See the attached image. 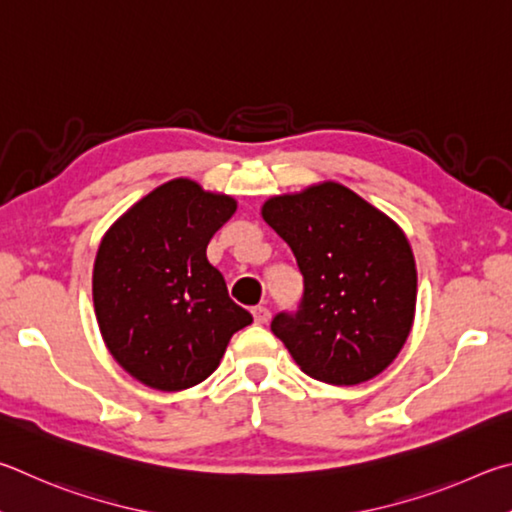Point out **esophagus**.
Listing matches in <instances>:
<instances>
[{"label":"esophagus","instance_id":"esophagus-1","mask_svg":"<svg viewBox=\"0 0 512 512\" xmlns=\"http://www.w3.org/2000/svg\"><path fill=\"white\" fill-rule=\"evenodd\" d=\"M251 315H254V321H256V324H261V326H265L267 324V321H270V310H267L265 306H258V308H254V310H251Z\"/></svg>","mask_w":512,"mask_h":512}]
</instances>
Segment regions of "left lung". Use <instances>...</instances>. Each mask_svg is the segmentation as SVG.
<instances>
[{
    "instance_id": "obj_1",
    "label": "left lung",
    "mask_w": 512,
    "mask_h": 512,
    "mask_svg": "<svg viewBox=\"0 0 512 512\" xmlns=\"http://www.w3.org/2000/svg\"><path fill=\"white\" fill-rule=\"evenodd\" d=\"M261 215L303 274L299 312L276 315L272 333L310 378L337 387L373 380L414 326L418 274L405 231L339 182L274 195Z\"/></svg>"
}]
</instances>
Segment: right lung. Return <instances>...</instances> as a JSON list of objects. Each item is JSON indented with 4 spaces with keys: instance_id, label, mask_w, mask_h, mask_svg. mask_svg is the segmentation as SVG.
<instances>
[{
    "instance_id": "add662e5",
    "label": "right lung",
    "mask_w": 512,
    "mask_h": 512,
    "mask_svg": "<svg viewBox=\"0 0 512 512\" xmlns=\"http://www.w3.org/2000/svg\"><path fill=\"white\" fill-rule=\"evenodd\" d=\"M238 209L188 177L157 186L98 245L92 294L107 351L134 380L182 391L218 369L251 315L229 299L206 245Z\"/></svg>"
}]
</instances>
